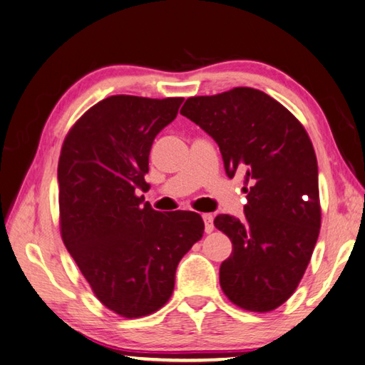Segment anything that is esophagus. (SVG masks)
Wrapping results in <instances>:
<instances>
[{"label":"esophagus","mask_w":365,"mask_h":365,"mask_svg":"<svg viewBox=\"0 0 365 365\" xmlns=\"http://www.w3.org/2000/svg\"><path fill=\"white\" fill-rule=\"evenodd\" d=\"M203 221H205V232L211 233L215 230V224H212V215H203Z\"/></svg>","instance_id":"34e87169"}]
</instances>
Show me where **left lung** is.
<instances>
[{"mask_svg": "<svg viewBox=\"0 0 365 365\" xmlns=\"http://www.w3.org/2000/svg\"><path fill=\"white\" fill-rule=\"evenodd\" d=\"M181 114L217 143L227 176H245V219H215L233 245L222 291L243 310L272 312L297 289L319 235L313 144L281 103L251 87L187 98Z\"/></svg>", "mask_w": 365, "mask_h": 365, "instance_id": "1", "label": "left lung"}]
</instances>
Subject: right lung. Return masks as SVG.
<instances>
[{
	"label": "right lung",
	"instance_id": "add662e5",
	"mask_svg": "<svg viewBox=\"0 0 365 365\" xmlns=\"http://www.w3.org/2000/svg\"><path fill=\"white\" fill-rule=\"evenodd\" d=\"M184 98L114 95L74 123L58 160L60 230L103 305L141 318L167 304L182 256L203 237L194 211L160 212L146 190L149 150Z\"/></svg>",
	"mask_w": 365,
	"mask_h": 365
}]
</instances>
